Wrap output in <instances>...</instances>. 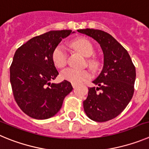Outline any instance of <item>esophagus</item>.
<instances>
[{"label":"esophagus","mask_w":149,"mask_h":149,"mask_svg":"<svg viewBox=\"0 0 149 149\" xmlns=\"http://www.w3.org/2000/svg\"><path fill=\"white\" fill-rule=\"evenodd\" d=\"M76 85H77V84H74V83H72V86H73V88H76Z\"/></svg>","instance_id":"esophagus-1"}]
</instances>
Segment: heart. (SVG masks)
I'll list each match as a JSON object with an SVG mask.
<instances>
[{
    "mask_svg": "<svg viewBox=\"0 0 149 149\" xmlns=\"http://www.w3.org/2000/svg\"><path fill=\"white\" fill-rule=\"evenodd\" d=\"M72 47L85 57H90L93 53V47L91 41L84 38H79L71 42ZM66 49L62 45H58L54 48L52 53V60L57 68H63L67 64ZM88 65L92 69L96 68L97 61L93 58L88 60ZM60 76L62 79L66 80L74 84H80L88 79L91 76L87 70H75L73 68H66L61 72Z\"/></svg>",
    "mask_w": 149,
    "mask_h": 149,
    "instance_id": "heart-1",
    "label": "heart"
}]
</instances>
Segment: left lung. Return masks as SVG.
I'll list each match as a JSON object with an SVG mask.
<instances>
[{"mask_svg":"<svg viewBox=\"0 0 149 149\" xmlns=\"http://www.w3.org/2000/svg\"><path fill=\"white\" fill-rule=\"evenodd\" d=\"M78 32L96 40L104 54L102 70L93 81L99 87L88 88L84 111L93 121H108L120 114L132 99L136 69L126 49L108 33L93 29Z\"/></svg>","mask_w":149,"mask_h":149,"instance_id":"1","label":"left lung"}]
</instances>
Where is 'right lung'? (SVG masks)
I'll use <instances>...</instances> for the list:
<instances>
[{
  "mask_svg": "<svg viewBox=\"0 0 149 149\" xmlns=\"http://www.w3.org/2000/svg\"><path fill=\"white\" fill-rule=\"evenodd\" d=\"M72 30H53L36 36L15 51L10 66V82L16 103L24 113L46 120L58 113L73 90L64 80L50 83L58 75L52 60L53 49Z\"/></svg>",
  "mask_w": 149,
  "mask_h": 149,
  "instance_id": "add662e5",
  "label": "right lung"
}]
</instances>
